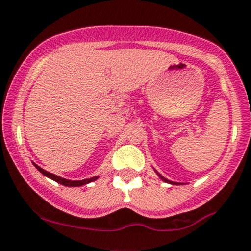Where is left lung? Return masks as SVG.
<instances>
[{"instance_id": "8db88e82", "label": "left lung", "mask_w": 251, "mask_h": 251, "mask_svg": "<svg viewBox=\"0 0 251 251\" xmlns=\"http://www.w3.org/2000/svg\"><path fill=\"white\" fill-rule=\"evenodd\" d=\"M158 175H159V177H160V178H161V179H163V181L168 182V183H171V184H181V183H176V182H171V181H169V179H166V178H165V177H163V176H161V175H160V174H158Z\"/></svg>"}]
</instances>
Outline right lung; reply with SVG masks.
<instances>
[{"label": "right lung", "mask_w": 251, "mask_h": 251, "mask_svg": "<svg viewBox=\"0 0 251 251\" xmlns=\"http://www.w3.org/2000/svg\"><path fill=\"white\" fill-rule=\"evenodd\" d=\"M35 168L37 169V170L40 171L42 175H45V176L48 177V178L53 179V181L58 182V183L63 184V186H67V187H80V186H83V184H87L90 183V182H93L96 181V179L98 178V176H95L92 177V178H86V179H82V181H70V179H65V178H62V177L57 176V175H53L50 173H48V171L44 170V169H41L40 166H37L36 164H34Z\"/></svg>", "instance_id": "obj_1"}]
</instances>
